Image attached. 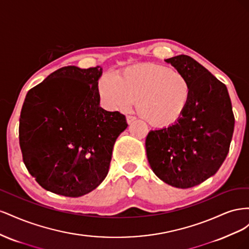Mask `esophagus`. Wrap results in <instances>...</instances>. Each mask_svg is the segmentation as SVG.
<instances>
[{
  "instance_id": "esophagus-1",
  "label": "esophagus",
  "mask_w": 249,
  "mask_h": 249,
  "mask_svg": "<svg viewBox=\"0 0 249 249\" xmlns=\"http://www.w3.org/2000/svg\"><path fill=\"white\" fill-rule=\"evenodd\" d=\"M135 120H136V118H135L134 116H126V123L127 124H131L132 123H134Z\"/></svg>"
}]
</instances>
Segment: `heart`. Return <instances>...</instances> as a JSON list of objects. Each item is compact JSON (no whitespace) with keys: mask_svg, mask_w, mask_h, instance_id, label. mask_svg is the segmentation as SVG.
Instances as JSON below:
<instances>
[{"mask_svg":"<svg viewBox=\"0 0 249 249\" xmlns=\"http://www.w3.org/2000/svg\"><path fill=\"white\" fill-rule=\"evenodd\" d=\"M97 91L110 110H124L137 99L140 116L159 127L178 122L191 99V85L185 74L155 63L129 66L116 77L104 74Z\"/></svg>","mask_w":249,"mask_h":249,"instance_id":"obj_1","label":"heart"}]
</instances>
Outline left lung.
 Masks as SVG:
<instances>
[{"instance_id":"1","label":"left lung","mask_w":249,"mask_h":249,"mask_svg":"<svg viewBox=\"0 0 249 249\" xmlns=\"http://www.w3.org/2000/svg\"><path fill=\"white\" fill-rule=\"evenodd\" d=\"M164 61L189 80L191 99L178 122L148 133L146 156L164 183L187 189L220 168L229 154L235 118L227 86L201 64L187 55Z\"/></svg>"}]
</instances>
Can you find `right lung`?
<instances>
[{
  "mask_svg": "<svg viewBox=\"0 0 249 249\" xmlns=\"http://www.w3.org/2000/svg\"><path fill=\"white\" fill-rule=\"evenodd\" d=\"M101 66H65L30 89L19 118V145L30 175L44 189L80 197L106 178L124 115L100 107Z\"/></svg>",
  "mask_w": 249,
  "mask_h": 249,
  "instance_id": "add662e5",
  "label": "right lung"
}]
</instances>
